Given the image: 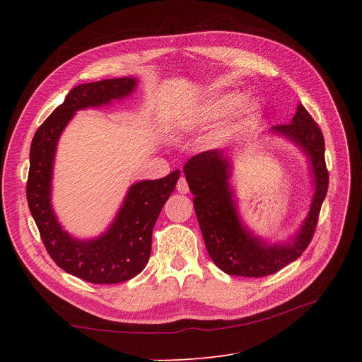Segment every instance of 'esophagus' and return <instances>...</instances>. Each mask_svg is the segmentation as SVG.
Segmentation results:
<instances>
[{"instance_id":"esophagus-1","label":"esophagus","mask_w":362,"mask_h":362,"mask_svg":"<svg viewBox=\"0 0 362 362\" xmlns=\"http://www.w3.org/2000/svg\"><path fill=\"white\" fill-rule=\"evenodd\" d=\"M177 191H179V193H182V194H187L188 191H189L185 177H180L179 182H177Z\"/></svg>"}]
</instances>
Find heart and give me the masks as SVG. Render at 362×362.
<instances>
[{
	"instance_id": "1",
	"label": "heart",
	"mask_w": 362,
	"mask_h": 362,
	"mask_svg": "<svg viewBox=\"0 0 362 362\" xmlns=\"http://www.w3.org/2000/svg\"><path fill=\"white\" fill-rule=\"evenodd\" d=\"M244 93L236 90L218 91V93L205 96L188 107L182 117V124L189 130L211 127L214 124H219L221 121L228 118L230 115L241 107L236 118V127H240L258 112V103H244Z\"/></svg>"
}]
</instances>
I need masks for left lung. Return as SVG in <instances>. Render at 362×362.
I'll list each match as a JSON object with an SVG mask.
<instances>
[{
  "label": "left lung",
  "mask_w": 362,
  "mask_h": 362,
  "mask_svg": "<svg viewBox=\"0 0 362 362\" xmlns=\"http://www.w3.org/2000/svg\"><path fill=\"white\" fill-rule=\"evenodd\" d=\"M266 134L294 144L308 160L313 187L310 209L296 232L283 241L272 243L243 219L232 180V151H205L191 157L183 166L188 187L194 194L193 204L206 252L213 263L228 275L258 279L296 261L308 247L327 196L324 135L305 107L298 104L289 124L274 126Z\"/></svg>",
  "instance_id": "1"
}]
</instances>
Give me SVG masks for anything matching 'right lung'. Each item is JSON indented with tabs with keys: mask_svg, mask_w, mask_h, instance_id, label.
<instances>
[{
	"mask_svg": "<svg viewBox=\"0 0 362 362\" xmlns=\"http://www.w3.org/2000/svg\"><path fill=\"white\" fill-rule=\"evenodd\" d=\"M136 87L135 76L76 86L37 129L30 143L26 196L45 247L65 272L95 284L130 280L148 264L152 228L173 194L180 169L163 179L132 183L109 227L98 236L81 238L65 230L52 206L54 160L60 135L76 113L119 103L132 96Z\"/></svg>",
	"mask_w": 362,
	"mask_h": 362,
	"instance_id": "obj_1",
	"label": "right lung"
}]
</instances>
